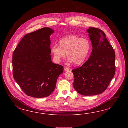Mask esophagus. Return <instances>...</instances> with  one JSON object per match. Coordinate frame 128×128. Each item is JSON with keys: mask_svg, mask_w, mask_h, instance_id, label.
I'll use <instances>...</instances> for the list:
<instances>
[{"mask_svg": "<svg viewBox=\"0 0 128 128\" xmlns=\"http://www.w3.org/2000/svg\"><path fill=\"white\" fill-rule=\"evenodd\" d=\"M64 70L65 71H66L70 70V68H67V67H65V68H64Z\"/></svg>", "mask_w": 128, "mask_h": 128, "instance_id": "obj_1", "label": "esophagus"}]
</instances>
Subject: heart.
I'll return each instance as SVG.
<instances>
[{
	"label": "heart",
	"mask_w": 128,
	"mask_h": 128,
	"mask_svg": "<svg viewBox=\"0 0 128 128\" xmlns=\"http://www.w3.org/2000/svg\"><path fill=\"white\" fill-rule=\"evenodd\" d=\"M59 46L54 45L50 48V52L56 63L60 62L67 53L68 61L79 65L85 61L90 49L89 40L76 35H68L61 39Z\"/></svg>",
	"instance_id": "obj_1"
}]
</instances>
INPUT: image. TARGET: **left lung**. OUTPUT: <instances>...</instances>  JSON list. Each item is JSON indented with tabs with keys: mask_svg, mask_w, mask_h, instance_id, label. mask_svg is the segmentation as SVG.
Instances as JSON below:
<instances>
[{
	"mask_svg": "<svg viewBox=\"0 0 128 128\" xmlns=\"http://www.w3.org/2000/svg\"><path fill=\"white\" fill-rule=\"evenodd\" d=\"M87 32L92 46V54L81 67L72 71L76 91L82 95L93 96L104 92L114 78L116 55L103 31L89 28Z\"/></svg>",
	"mask_w": 128,
	"mask_h": 128,
	"instance_id": "obj_1",
	"label": "left lung"
}]
</instances>
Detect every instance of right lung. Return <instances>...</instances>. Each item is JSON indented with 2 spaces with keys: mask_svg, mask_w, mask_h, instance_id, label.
<instances>
[{
  "mask_svg": "<svg viewBox=\"0 0 128 128\" xmlns=\"http://www.w3.org/2000/svg\"><path fill=\"white\" fill-rule=\"evenodd\" d=\"M54 32L43 28L25 35L13 52L14 78L29 96H49L63 72V66L52 62L50 37Z\"/></svg>",
  "mask_w": 128,
  "mask_h": 128,
  "instance_id": "obj_1",
  "label": "right lung"
}]
</instances>
